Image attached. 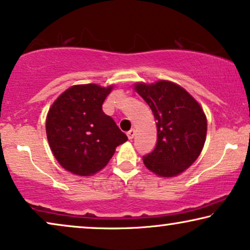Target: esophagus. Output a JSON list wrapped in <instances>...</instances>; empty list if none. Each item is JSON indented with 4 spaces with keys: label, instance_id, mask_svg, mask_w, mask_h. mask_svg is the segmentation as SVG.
<instances>
[{
    "label": "esophagus",
    "instance_id": "34e87169",
    "mask_svg": "<svg viewBox=\"0 0 250 250\" xmlns=\"http://www.w3.org/2000/svg\"><path fill=\"white\" fill-rule=\"evenodd\" d=\"M134 134H135L134 129H131V131L127 132V138L129 139V140H132V139L134 138Z\"/></svg>",
    "mask_w": 250,
    "mask_h": 250
}]
</instances>
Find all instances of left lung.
Returning a JSON list of instances; mask_svg holds the SVG:
<instances>
[{"label": "left lung", "mask_w": 250, "mask_h": 250, "mask_svg": "<svg viewBox=\"0 0 250 250\" xmlns=\"http://www.w3.org/2000/svg\"><path fill=\"white\" fill-rule=\"evenodd\" d=\"M133 87L156 119L157 145L144 156L146 167L161 178L179 176L197 160L206 142L208 124L202 106L184 87L168 80Z\"/></svg>", "instance_id": "obj_1"}]
</instances>
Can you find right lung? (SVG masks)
Returning <instances> with one entry per match:
<instances>
[{"label": "right lung", "instance_id": "1", "mask_svg": "<svg viewBox=\"0 0 250 250\" xmlns=\"http://www.w3.org/2000/svg\"><path fill=\"white\" fill-rule=\"evenodd\" d=\"M113 85H73L51 104L46 118L47 139L61 167L80 177L101 171L119 145L127 141L102 110Z\"/></svg>", "mask_w": 250, "mask_h": 250}]
</instances>
